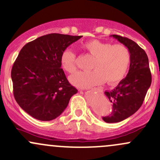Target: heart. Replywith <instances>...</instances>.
Instances as JSON below:
<instances>
[{"label":"heart","mask_w":160,"mask_h":160,"mask_svg":"<svg viewBox=\"0 0 160 160\" xmlns=\"http://www.w3.org/2000/svg\"><path fill=\"white\" fill-rule=\"evenodd\" d=\"M82 49L93 56L91 71L77 72L70 77L73 85L87 88L106 80L110 85L121 81L128 71L131 64V53L128 48L122 44L111 43L92 39L81 45ZM61 64L69 73L76 71V54L71 49H65L61 55Z\"/></svg>","instance_id":"b5f03b06"}]
</instances>
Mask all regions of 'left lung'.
Instances as JSON below:
<instances>
[{
	"mask_svg": "<svg viewBox=\"0 0 160 160\" xmlns=\"http://www.w3.org/2000/svg\"><path fill=\"white\" fill-rule=\"evenodd\" d=\"M131 53V64L127 76L118 85L105 94L112 102L111 115L102 117L107 123L120 122L132 115L142 106L147 90L151 85L152 77L149 60L145 51L133 40L112 35Z\"/></svg>",
	"mask_w": 160,
	"mask_h": 160,
	"instance_id": "left-lung-1",
	"label": "left lung"
}]
</instances>
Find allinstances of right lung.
<instances>
[{
  "label": "right lung",
  "mask_w": 160,
  "mask_h": 160,
  "mask_svg": "<svg viewBox=\"0 0 160 160\" xmlns=\"http://www.w3.org/2000/svg\"><path fill=\"white\" fill-rule=\"evenodd\" d=\"M82 36L51 33L26 44L11 70L13 96L34 118L52 121L64 111L77 89L68 82L61 55Z\"/></svg>",
  "instance_id": "add662e5"
}]
</instances>
